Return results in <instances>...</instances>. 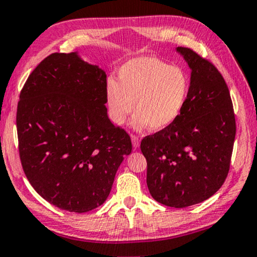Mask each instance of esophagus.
<instances>
[{
  "instance_id": "34e87169",
  "label": "esophagus",
  "mask_w": 257,
  "mask_h": 257,
  "mask_svg": "<svg viewBox=\"0 0 257 257\" xmlns=\"http://www.w3.org/2000/svg\"><path fill=\"white\" fill-rule=\"evenodd\" d=\"M132 142H133V147H134V148L136 149V148H139V147H140V142H141V140H140L139 136L132 135Z\"/></svg>"
}]
</instances>
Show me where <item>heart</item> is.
Listing matches in <instances>:
<instances>
[{
	"mask_svg": "<svg viewBox=\"0 0 257 257\" xmlns=\"http://www.w3.org/2000/svg\"><path fill=\"white\" fill-rule=\"evenodd\" d=\"M189 90V76L182 68L146 55L123 64L118 70V82L108 81L105 104L111 121L122 124L135 102L133 128L142 131L150 126L160 132L177 121Z\"/></svg>",
	"mask_w": 257,
	"mask_h": 257,
	"instance_id": "b5f03b06",
	"label": "heart"
}]
</instances>
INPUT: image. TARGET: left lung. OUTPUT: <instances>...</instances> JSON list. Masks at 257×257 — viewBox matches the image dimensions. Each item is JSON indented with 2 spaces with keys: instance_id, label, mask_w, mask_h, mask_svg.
<instances>
[{
  "instance_id": "8db88e82",
  "label": "left lung",
  "mask_w": 257,
  "mask_h": 257,
  "mask_svg": "<svg viewBox=\"0 0 257 257\" xmlns=\"http://www.w3.org/2000/svg\"><path fill=\"white\" fill-rule=\"evenodd\" d=\"M176 51L191 70L186 107L174 124L143 139L141 152L154 200L186 208L206 201L223 184L236 124L230 94L216 68L189 48Z\"/></svg>"
}]
</instances>
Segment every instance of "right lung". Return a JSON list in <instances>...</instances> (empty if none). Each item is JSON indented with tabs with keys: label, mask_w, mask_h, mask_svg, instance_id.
Wrapping results in <instances>:
<instances>
[{
	"label": "right lung",
	"mask_w": 257,
	"mask_h": 257,
	"mask_svg": "<svg viewBox=\"0 0 257 257\" xmlns=\"http://www.w3.org/2000/svg\"><path fill=\"white\" fill-rule=\"evenodd\" d=\"M107 74L77 51L51 54L23 87L16 125L23 170L34 189L62 210L85 213L107 200L129 135L105 107Z\"/></svg>",
	"instance_id": "obj_1"
}]
</instances>
